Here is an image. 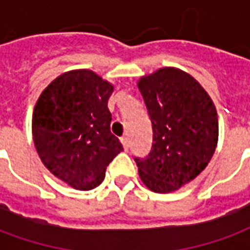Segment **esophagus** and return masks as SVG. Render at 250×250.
I'll return each instance as SVG.
<instances>
[{"label": "esophagus", "instance_id": "34e87169", "mask_svg": "<svg viewBox=\"0 0 250 250\" xmlns=\"http://www.w3.org/2000/svg\"><path fill=\"white\" fill-rule=\"evenodd\" d=\"M122 143H123L125 150H128V148H130V141H128V138H127V136H123V138H122Z\"/></svg>", "mask_w": 250, "mask_h": 250}]
</instances>
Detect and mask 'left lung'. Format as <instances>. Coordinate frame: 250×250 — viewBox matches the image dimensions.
<instances>
[{"label":"left lung","instance_id":"1","mask_svg":"<svg viewBox=\"0 0 250 250\" xmlns=\"http://www.w3.org/2000/svg\"><path fill=\"white\" fill-rule=\"evenodd\" d=\"M152 125L151 151L135 158L139 177L155 193L193 181L213 157L218 141L214 103L193 76L161 68L138 82Z\"/></svg>","mask_w":250,"mask_h":250}]
</instances>
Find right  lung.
<instances>
[{"mask_svg":"<svg viewBox=\"0 0 250 250\" xmlns=\"http://www.w3.org/2000/svg\"><path fill=\"white\" fill-rule=\"evenodd\" d=\"M114 85L89 69L56 77L42 91L32 119L36 150L49 171L79 190L103 182L123 146L111 132Z\"/></svg>","mask_w":250,"mask_h":250,"instance_id":"add662e5","label":"right lung"}]
</instances>
